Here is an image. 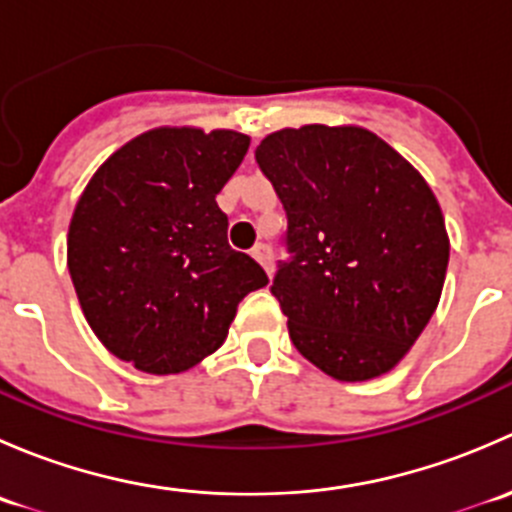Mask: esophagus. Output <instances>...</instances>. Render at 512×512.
<instances>
[{
  "mask_svg": "<svg viewBox=\"0 0 512 512\" xmlns=\"http://www.w3.org/2000/svg\"><path fill=\"white\" fill-rule=\"evenodd\" d=\"M252 257L265 267L267 275H272V260H275V255H272V247L267 245V242H257V245L252 247Z\"/></svg>",
  "mask_w": 512,
  "mask_h": 512,
  "instance_id": "esophagus-1",
  "label": "esophagus"
}]
</instances>
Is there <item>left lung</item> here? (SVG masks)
<instances>
[{
	"label": "left lung",
	"mask_w": 512,
	"mask_h": 512,
	"mask_svg": "<svg viewBox=\"0 0 512 512\" xmlns=\"http://www.w3.org/2000/svg\"><path fill=\"white\" fill-rule=\"evenodd\" d=\"M255 160L287 215L270 292L297 352L339 381L394 369L446 280V223L426 180L356 126L285 128Z\"/></svg>",
	"instance_id": "left-lung-1"
}]
</instances>
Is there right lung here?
Segmentation results:
<instances>
[{
  "mask_svg": "<svg viewBox=\"0 0 512 512\" xmlns=\"http://www.w3.org/2000/svg\"><path fill=\"white\" fill-rule=\"evenodd\" d=\"M250 138L156 128L113 153L69 225V272L94 334L148 374H180L225 342L237 304L265 287L227 245L215 198Z\"/></svg>",
  "mask_w": 512,
  "mask_h": 512,
  "instance_id": "obj_1",
  "label": "right lung"
}]
</instances>
